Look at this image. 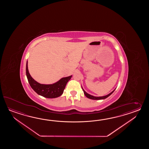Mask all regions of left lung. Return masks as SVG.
Returning a JSON list of instances; mask_svg holds the SVG:
<instances>
[{"mask_svg":"<svg viewBox=\"0 0 149 149\" xmlns=\"http://www.w3.org/2000/svg\"><path fill=\"white\" fill-rule=\"evenodd\" d=\"M82 90H83V91H84V94L87 97V98H90V99H92V100H102V99H105V98H107L108 97H109L110 95L112 94V93H113V92H114V91H112V92L110 93L109 94H108V95H106V96H101V97H96V96H92L91 95H89V94L88 93H87L84 90V89L82 88Z\"/></svg>","mask_w":149,"mask_h":149,"instance_id":"left-lung-1","label":"left lung"}]
</instances>
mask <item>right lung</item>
Returning a JSON list of instances; mask_svg holds the SVG:
<instances>
[{
  "instance_id": "right-lung-1",
  "label": "right lung",
  "mask_w": 149,
  "mask_h": 149,
  "mask_svg": "<svg viewBox=\"0 0 149 149\" xmlns=\"http://www.w3.org/2000/svg\"><path fill=\"white\" fill-rule=\"evenodd\" d=\"M26 75L30 85L35 92H36L38 95L49 98H56L60 96L63 93L67 82L72 77V76H70L62 78L58 81L53 84H40L35 81L30 76L28 68V62H26Z\"/></svg>"
}]
</instances>
